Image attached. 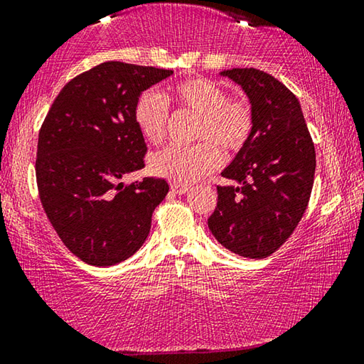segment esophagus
<instances>
[{
    "mask_svg": "<svg viewBox=\"0 0 364 364\" xmlns=\"http://www.w3.org/2000/svg\"><path fill=\"white\" fill-rule=\"evenodd\" d=\"M170 188H171V193H175V194H186L189 189L186 184H178V183H171Z\"/></svg>",
    "mask_w": 364,
    "mask_h": 364,
    "instance_id": "obj_1",
    "label": "esophagus"
}]
</instances>
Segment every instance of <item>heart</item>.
<instances>
[{
	"instance_id": "b5f03b06",
	"label": "heart",
	"mask_w": 364,
	"mask_h": 364,
	"mask_svg": "<svg viewBox=\"0 0 364 364\" xmlns=\"http://www.w3.org/2000/svg\"><path fill=\"white\" fill-rule=\"evenodd\" d=\"M171 99L181 112L198 114L193 147H168L151 159V170L173 183L191 184L218 168L220 146L227 152L245 147L252 132V109L243 97H228L220 84L207 77H188L171 85ZM134 121L144 139L164 142L170 121V107L155 89L137 97Z\"/></svg>"
}]
</instances>
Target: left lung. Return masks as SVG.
<instances>
[{"label":"left lung","mask_w":364,"mask_h":364,"mask_svg":"<svg viewBox=\"0 0 364 364\" xmlns=\"http://www.w3.org/2000/svg\"><path fill=\"white\" fill-rule=\"evenodd\" d=\"M220 76L241 85L251 103L252 132L217 186V207L207 220L222 246L262 259L290 238L306 210L314 183L316 151L301 105L280 80L255 68Z\"/></svg>","instance_id":"obj_1"}]
</instances>
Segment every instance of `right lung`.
Listing matches in <instances>:
<instances>
[{"instance_id": "add662e5", "label": "right lung", "mask_w": 364, "mask_h": 364, "mask_svg": "<svg viewBox=\"0 0 364 364\" xmlns=\"http://www.w3.org/2000/svg\"><path fill=\"white\" fill-rule=\"evenodd\" d=\"M171 74L102 63L69 80L40 128V200L63 243L85 264L108 267L134 255L168 193L161 178L128 186L121 178L144 168L147 152L134 121L137 97Z\"/></svg>"}]
</instances>
